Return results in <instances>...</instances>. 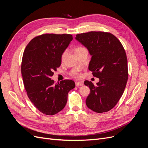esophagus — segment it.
I'll return each instance as SVG.
<instances>
[{"mask_svg":"<svg viewBox=\"0 0 148 148\" xmlns=\"http://www.w3.org/2000/svg\"><path fill=\"white\" fill-rule=\"evenodd\" d=\"M75 84L76 86H83V82H75Z\"/></svg>","mask_w":148,"mask_h":148,"instance_id":"obj_1","label":"esophagus"}]
</instances>
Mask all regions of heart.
<instances>
[{
    "instance_id": "heart-1",
    "label": "heart",
    "mask_w": 148,
    "mask_h": 148,
    "mask_svg": "<svg viewBox=\"0 0 148 148\" xmlns=\"http://www.w3.org/2000/svg\"><path fill=\"white\" fill-rule=\"evenodd\" d=\"M85 49V48H84V47H77V48L75 49V52H78V51H81V50H82V49ZM66 51H64V52H63V53H62V60H63V59H64L65 57L66 56ZM73 77H75V78H79L80 77H81V75H80L79 73L77 72V73H74Z\"/></svg>"
}]
</instances>
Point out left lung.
<instances>
[{"label": "left lung", "instance_id": "obj_1", "mask_svg": "<svg viewBox=\"0 0 148 148\" xmlns=\"http://www.w3.org/2000/svg\"><path fill=\"white\" fill-rule=\"evenodd\" d=\"M75 39L86 47L92 56L89 70L99 82L94 85L84 82L90 89L86 99L89 109L97 113L111 110L117 104L128 80L127 58L122 43L112 34L102 31L77 34Z\"/></svg>", "mask_w": 148, "mask_h": 148}]
</instances>
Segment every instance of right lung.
I'll return each mask as SVG.
<instances>
[{
  "label": "right lung",
  "instance_id": "right-lung-1",
  "mask_svg": "<svg viewBox=\"0 0 148 148\" xmlns=\"http://www.w3.org/2000/svg\"><path fill=\"white\" fill-rule=\"evenodd\" d=\"M72 39L69 34H44L31 39L25 49L21 68L25 88L31 102L44 114L55 115L63 109L69 92L75 86L71 79L55 84L51 78Z\"/></svg>",
  "mask_w": 148,
  "mask_h": 148
}]
</instances>
